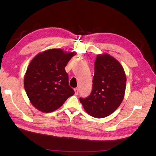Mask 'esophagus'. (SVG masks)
I'll list each match as a JSON object with an SVG mask.
<instances>
[{
  "mask_svg": "<svg viewBox=\"0 0 156 156\" xmlns=\"http://www.w3.org/2000/svg\"><path fill=\"white\" fill-rule=\"evenodd\" d=\"M74 91H75V95H77L78 92H79V88H74Z\"/></svg>",
  "mask_w": 156,
  "mask_h": 156,
  "instance_id": "obj_1",
  "label": "esophagus"
}]
</instances>
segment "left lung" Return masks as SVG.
I'll list each match as a JSON object with an SVG mask.
<instances>
[{"instance_id":"1","label":"left lung","mask_w":156,"mask_h":156,"mask_svg":"<svg viewBox=\"0 0 156 156\" xmlns=\"http://www.w3.org/2000/svg\"><path fill=\"white\" fill-rule=\"evenodd\" d=\"M92 83L90 94L79 100L88 114L101 119L112 114L123 100L126 87L124 70L111 55H99L94 62Z\"/></svg>"}]
</instances>
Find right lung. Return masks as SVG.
<instances>
[{
	"label": "right lung",
	"mask_w": 156,
	"mask_h": 156,
	"mask_svg": "<svg viewBox=\"0 0 156 156\" xmlns=\"http://www.w3.org/2000/svg\"><path fill=\"white\" fill-rule=\"evenodd\" d=\"M75 54L51 49L32 60L25 75L24 86L31 103L37 109L53 112L75 94L69 86L65 67Z\"/></svg>",
	"instance_id": "right-lung-1"
}]
</instances>
